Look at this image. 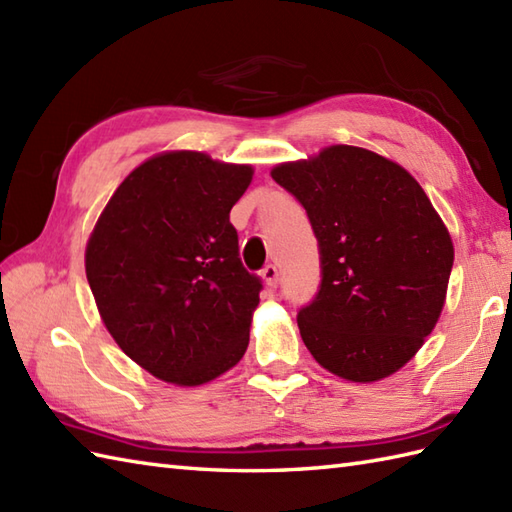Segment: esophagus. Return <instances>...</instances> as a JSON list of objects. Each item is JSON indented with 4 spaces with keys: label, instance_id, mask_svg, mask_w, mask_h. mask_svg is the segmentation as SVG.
Segmentation results:
<instances>
[{
    "label": "esophagus",
    "instance_id": "1",
    "mask_svg": "<svg viewBox=\"0 0 512 512\" xmlns=\"http://www.w3.org/2000/svg\"><path fill=\"white\" fill-rule=\"evenodd\" d=\"M262 277H264V281L268 284V288H277V284H279V270H277L275 264L264 266L262 268Z\"/></svg>",
    "mask_w": 512,
    "mask_h": 512
}]
</instances>
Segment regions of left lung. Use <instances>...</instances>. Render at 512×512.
<instances>
[{"mask_svg": "<svg viewBox=\"0 0 512 512\" xmlns=\"http://www.w3.org/2000/svg\"><path fill=\"white\" fill-rule=\"evenodd\" d=\"M273 180L306 209L321 284L297 323L328 372L372 383L405 365L436 328L453 268L447 226L396 162L334 145Z\"/></svg>", "mask_w": 512, "mask_h": 512, "instance_id": "left-lung-1", "label": "left lung"}]
</instances>
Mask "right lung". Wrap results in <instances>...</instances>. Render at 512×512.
<instances>
[{
	"label": "right lung",
	"instance_id": "1",
	"mask_svg": "<svg viewBox=\"0 0 512 512\" xmlns=\"http://www.w3.org/2000/svg\"><path fill=\"white\" fill-rule=\"evenodd\" d=\"M246 165L171 151L123 180L96 222L85 275L118 347L160 380L202 385L248 347L264 284L239 259Z\"/></svg>",
	"mask_w": 512,
	"mask_h": 512
}]
</instances>
